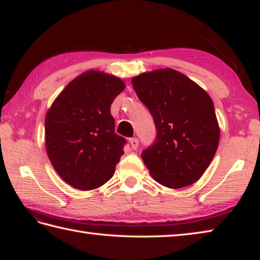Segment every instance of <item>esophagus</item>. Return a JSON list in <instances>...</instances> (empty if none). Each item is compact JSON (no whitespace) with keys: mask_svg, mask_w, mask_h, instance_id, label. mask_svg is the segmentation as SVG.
<instances>
[{"mask_svg":"<svg viewBox=\"0 0 260 260\" xmlns=\"http://www.w3.org/2000/svg\"><path fill=\"white\" fill-rule=\"evenodd\" d=\"M129 143H131V147H132V149H138V147H139V140L136 139V138H132V139H129Z\"/></svg>","mask_w":260,"mask_h":260,"instance_id":"34e87169","label":"esophagus"}]
</instances>
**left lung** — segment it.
Returning <instances> with one entry per match:
<instances>
[{"label": "left lung", "mask_w": 260, "mask_h": 260, "mask_svg": "<svg viewBox=\"0 0 260 260\" xmlns=\"http://www.w3.org/2000/svg\"><path fill=\"white\" fill-rule=\"evenodd\" d=\"M132 83L157 131L153 143L141 155L151 177L173 189L195 183L219 144L212 100L197 83L172 69L142 73Z\"/></svg>", "instance_id": "1"}]
</instances>
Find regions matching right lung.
<instances>
[{
    "label": "right lung",
    "mask_w": 260,
    "mask_h": 260,
    "mask_svg": "<svg viewBox=\"0 0 260 260\" xmlns=\"http://www.w3.org/2000/svg\"><path fill=\"white\" fill-rule=\"evenodd\" d=\"M125 83L100 71L77 77L46 116V149L59 177L80 190L99 188L113 177L126 139L114 132L110 108Z\"/></svg>",
    "instance_id": "1"
}]
</instances>
